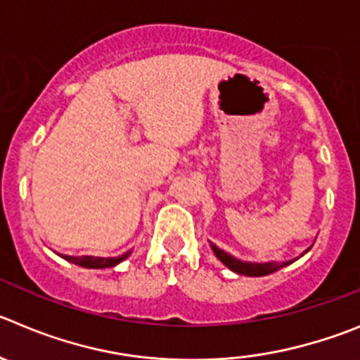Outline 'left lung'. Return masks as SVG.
<instances>
[{
  "label": "left lung",
  "mask_w": 360,
  "mask_h": 360,
  "mask_svg": "<svg viewBox=\"0 0 360 360\" xmlns=\"http://www.w3.org/2000/svg\"><path fill=\"white\" fill-rule=\"evenodd\" d=\"M211 248H213V252L217 254L218 259L221 261V263L226 264L227 268H231L233 271H236V274L240 275H248V277H263V275H268V274H274V271L281 270V268H284L286 264H290L291 261H288V263H263V264H257V263H245V261H240V259H234L231 254H227V252L220 250V248L217 247V245L211 243ZM309 250V248H307ZM305 250V252H307Z\"/></svg>",
  "instance_id": "obj_1"
}]
</instances>
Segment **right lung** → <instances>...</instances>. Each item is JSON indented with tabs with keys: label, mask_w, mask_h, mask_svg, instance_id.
<instances>
[{
	"label": "right lung",
	"mask_w": 360,
	"mask_h": 360,
	"mask_svg": "<svg viewBox=\"0 0 360 360\" xmlns=\"http://www.w3.org/2000/svg\"><path fill=\"white\" fill-rule=\"evenodd\" d=\"M127 254H129V252H127ZM127 254H124V256H120V257H92V256H82V257L62 256V257L65 261H69V263L79 264V266H83V268H94V270H97V268L115 266V264H119L120 261L126 259Z\"/></svg>",
	"instance_id": "1"
}]
</instances>
